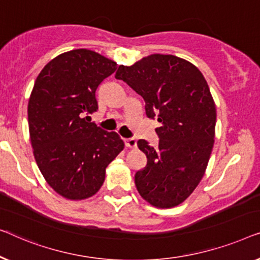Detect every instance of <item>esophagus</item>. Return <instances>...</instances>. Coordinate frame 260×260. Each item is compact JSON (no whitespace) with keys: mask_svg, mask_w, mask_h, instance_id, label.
<instances>
[{"mask_svg":"<svg viewBox=\"0 0 260 260\" xmlns=\"http://www.w3.org/2000/svg\"><path fill=\"white\" fill-rule=\"evenodd\" d=\"M125 145H126V147H128V148H135L137 147V140H135L134 138L125 139Z\"/></svg>","mask_w":260,"mask_h":260,"instance_id":"34e87169","label":"esophagus"}]
</instances>
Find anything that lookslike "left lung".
<instances>
[{"label":"left lung","mask_w":260,"mask_h":260,"mask_svg":"<svg viewBox=\"0 0 260 260\" xmlns=\"http://www.w3.org/2000/svg\"><path fill=\"white\" fill-rule=\"evenodd\" d=\"M115 78L141 95L146 115L161 123L156 147L138 140L147 156L134 177L139 194L152 206H178L202 181L213 148L217 111L206 80L189 61L164 54L119 66Z\"/></svg>","instance_id":"1"}]
</instances>
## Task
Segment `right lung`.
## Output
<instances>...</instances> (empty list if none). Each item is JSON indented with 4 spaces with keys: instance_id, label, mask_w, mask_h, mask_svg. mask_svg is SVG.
I'll return each mask as SVG.
<instances>
[{
    "instance_id": "1",
    "label": "right lung",
    "mask_w": 260,
    "mask_h": 260,
    "mask_svg": "<svg viewBox=\"0 0 260 260\" xmlns=\"http://www.w3.org/2000/svg\"><path fill=\"white\" fill-rule=\"evenodd\" d=\"M116 66L93 50L74 49L49 61L35 80L28 102L32 153L43 178L66 199L93 197L125 146L118 133L85 116L98 111L95 93Z\"/></svg>"
}]
</instances>
